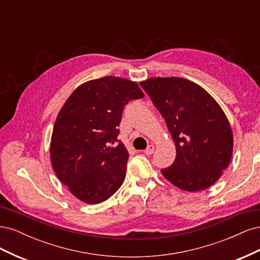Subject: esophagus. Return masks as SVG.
Returning <instances> with one entry per match:
<instances>
[{
	"mask_svg": "<svg viewBox=\"0 0 260 260\" xmlns=\"http://www.w3.org/2000/svg\"><path fill=\"white\" fill-rule=\"evenodd\" d=\"M144 153H145L146 155H152V154L154 153V145H153V144H149V145L147 146V148L144 151Z\"/></svg>",
	"mask_w": 260,
	"mask_h": 260,
	"instance_id": "1",
	"label": "esophagus"
}]
</instances>
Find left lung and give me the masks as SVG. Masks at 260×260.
<instances>
[{
    "instance_id": "obj_1",
    "label": "left lung",
    "mask_w": 260,
    "mask_h": 260,
    "mask_svg": "<svg viewBox=\"0 0 260 260\" xmlns=\"http://www.w3.org/2000/svg\"><path fill=\"white\" fill-rule=\"evenodd\" d=\"M141 86L167 123L175 141L174 164L161 169L172 184L199 192L229 166L233 135L221 107L202 86L179 77L149 78Z\"/></svg>"
}]
</instances>
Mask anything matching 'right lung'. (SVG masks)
<instances>
[{
    "instance_id": "add662e5",
    "label": "right lung",
    "mask_w": 260,
    "mask_h": 260,
    "mask_svg": "<svg viewBox=\"0 0 260 260\" xmlns=\"http://www.w3.org/2000/svg\"><path fill=\"white\" fill-rule=\"evenodd\" d=\"M144 98L137 82L104 77L81 84L56 118L51 140L55 174L78 200L106 201L123 182L129 153L117 137L122 111Z\"/></svg>"
}]
</instances>
